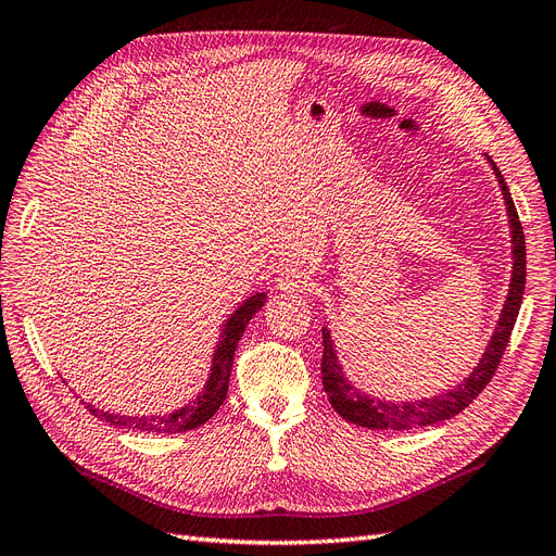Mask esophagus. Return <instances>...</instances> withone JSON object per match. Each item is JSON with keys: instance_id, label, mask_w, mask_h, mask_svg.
Listing matches in <instances>:
<instances>
[{"instance_id": "obj_1", "label": "esophagus", "mask_w": 556, "mask_h": 556, "mask_svg": "<svg viewBox=\"0 0 556 556\" xmlns=\"http://www.w3.org/2000/svg\"><path fill=\"white\" fill-rule=\"evenodd\" d=\"M311 285V278L306 271H301L299 266H288L276 276V288L280 292H301Z\"/></svg>"}]
</instances>
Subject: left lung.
Masks as SVG:
<instances>
[{
  "label": "left lung",
  "instance_id": "left-lung-1",
  "mask_svg": "<svg viewBox=\"0 0 556 556\" xmlns=\"http://www.w3.org/2000/svg\"><path fill=\"white\" fill-rule=\"evenodd\" d=\"M486 164L492 166V172L498 180V188L506 201V213L510 223V255H513V274L508 285V296L503 301V308L498 315V323L492 331V339L486 341L484 352L480 355L478 364L473 366L462 382H457L452 390H445L441 394L425 396V399H408V401H384L380 396H371L362 392L357 384L345 376V368L339 359V350L331 339V331L323 327L325 339V352H323V384L331 408L339 413L343 419L352 425H359L366 429H390V431H406L415 427H427L435 422H445V419L459 415L470 401H473L486 382L492 380L496 366L503 357V350L508 345L510 331L515 327V319L521 306V296H525L527 285V245H525V231L519 225V215L515 208V201L510 197V190L506 180H503L498 166L492 162L490 155Z\"/></svg>",
  "mask_w": 556,
  "mask_h": 556
}]
</instances>
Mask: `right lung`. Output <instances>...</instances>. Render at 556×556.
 <instances>
[{"label": "right lung", "mask_w": 556, "mask_h": 556, "mask_svg": "<svg viewBox=\"0 0 556 556\" xmlns=\"http://www.w3.org/2000/svg\"><path fill=\"white\" fill-rule=\"evenodd\" d=\"M266 304V292L250 294L243 304L233 308V313L225 319L220 327V339L215 343L213 357H211V371L201 390L190 403H185L178 410L164 413V415H121L111 410H99L92 403H86V408L102 422L117 427V429H134L146 433H180L192 431L201 425H206L208 419L223 406L229 390V376L233 364V352L241 341V336L257 311Z\"/></svg>", "instance_id": "1"}]
</instances>
